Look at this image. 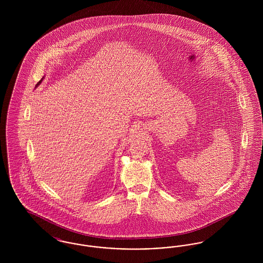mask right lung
Here are the masks:
<instances>
[{"label": "right lung", "instance_id": "obj_1", "mask_svg": "<svg viewBox=\"0 0 263 263\" xmlns=\"http://www.w3.org/2000/svg\"><path fill=\"white\" fill-rule=\"evenodd\" d=\"M43 79H44V77H43V78H42V79H41V80H40V81H39V82H38V84H37V85H36V87H35V88H37L38 86H39V85H40V84H41V83H42V81H43Z\"/></svg>", "mask_w": 263, "mask_h": 263}]
</instances>
